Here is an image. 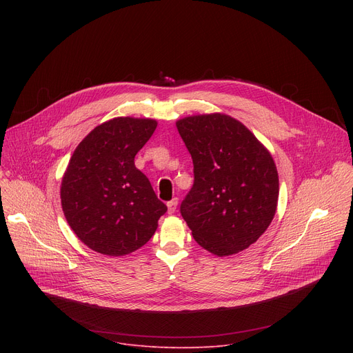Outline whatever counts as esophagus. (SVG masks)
<instances>
[{"label": "esophagus", "mask_w": 353, "mask_h": 353, "mask_svg": "<svg viewBox=\"0 0 353 353\" xmlns=\"http://www.w3.org/2000/svg\"><path fill=\"white\" fill-rule=\"evenodd\" d=\"M177 204H179L177 198H173L172 201H169V203H168V211H169V214H173V212L176 211V208H177Z\"/></svg>", "instance_id": "34e87169"}]
</instances>
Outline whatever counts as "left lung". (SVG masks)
<instances>
[{"mask_svg": "<svg viewBox=\"0 0 353 353\" xmlns=\"http://www.w3.org/2000/svg\"><path fill=\"white\" fill-rule=\"evenodd\" d=\"M194 165L180 212L195 241L219 257L247 248L270 226L279 180L268 150L240 121L215 113L177 121Z\"/></svg>", "mask_w": 353, "mask_h": 353, "instance_id": "1", "label": "left lung"}]
</instances>
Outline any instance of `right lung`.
<instances>
[{
	"mask_svg": "<svg viewBox=\"0 0 353 353\" xmlns=\"http://www.w3.org/2000/svg\"><path fill=\"white\" fill-rule=\"evenodd\" d=\"M158 123L117 117L97 125L74 150L61 183V205L75 234L100 254H130L154 236L168 207L135 168Z\"/></svg>",
	"mask_w": 353,
	"mask_h": 353,
	"instance_id": "1",
	"label": "right lung"
}]
</instances>
